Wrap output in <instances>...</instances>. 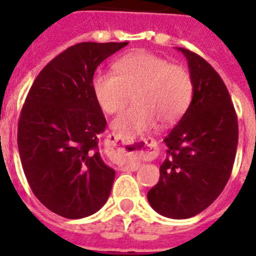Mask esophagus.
Returning <instances> with one entry per match:
<instances>
[{"instance_id":"esophagus-1","label":"esophagus","mask_w":256,"mask_h":256,"mask_svg":"<svg viewBox=\"0 0 256 256\" xmlns=\"http://www.w3.org/2000/svg\"><path fill=\"white\" fill-rule=\"evenodd\" d=\"M108 140H110V142L112 144H118V142H120V134H110L108 136ZM136 148H138L140 151H141L142 155L144 156H148L151 155V154L155 152L156 150V144H155V141L151 138H144V140H140L138 142H136L134 144ZM140 162H130V164H126L124 165V166H122V170H137V169L140 168Z\"/></svg>"}]
</instances>
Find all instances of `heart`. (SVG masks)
Returning a JSON list of instances; mask_svg holds the SVG:
<instances>
[{"instance_id":"heart-1","label":"heart","mask_w":256,"mask_h":256,"mask_svg":"<svg viewBox=\"0 0 256 256\" xmlns=\"http://www.w3.org/2000/svg\"><path fill=\"white\" fill-rule=\"evenodd\" d=\"M115 73L97 72L92 79L94 100L106 114L119 112L133 94L134 105L112 120L114 130L141 133L156 123L169 126L186 112L194 92L188 70L151 52H132L114 64Z\"/></svg>"}]
</instances>
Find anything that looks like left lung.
<instances>
[{"instance_id": "obj_1", "label": "left lung", "mask_w": 256, "mask_h": 256, "mask_svg": "<svg viewBox=\"0 0 256 256\" xmlns=\"http://www.w3.org/2000/svg\"><path fill=\"white\" fill-rule=\"evenodd\" d=\"M178 50L188 61L194 94L186 112L165 137L166 159L148 200L166 218L187 219L212 205L227 184L238 123L227 87L214 68L195 52Z\"/></svg>"}]
</instances>
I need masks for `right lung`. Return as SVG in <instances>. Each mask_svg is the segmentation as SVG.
<instances>
[{
	"label": "right lung",
	"instance_id": "1",
	"mask_svg": "<svg viewBox=\"0 0 256 256\" xmlns=\"http://www.w3.org/2000/svg\"><path fill=\"white\" fill-rule=\"evenodd\" d=\"M128 42H82L40 70L18 124V148L36 198L68 219L92 216L108 201L115 170L98 152L106 128L92 92L94 70Z\"/></svg>",
	"mask_w": 256,
	"mask_h": 256
}]
</instances>
